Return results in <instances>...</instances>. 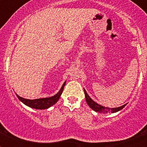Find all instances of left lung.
<instances>
[{
  "mask_svg": "<svg viewBox=\"0 0 147 147\" xmlns=\"http://www.w3.org/2000/svg\"><path fill=\"white\" fill-rule=\"evenodd\" d=\"M84 92H85V99H86L87 104L88 105V106H89L92 110H93L94 111H96V112L97 113H99L105 114V113H116L118 112V111H119V110H122V109L124 108L126 105H127V104H126V105H122V106H121V107H114V108H109V107H104V106L98 105V104L96 103V102H95L94 101H93V100L89 96V95L88 94V93H87L86 90H85V89H84Z\"/></svg>",
  "mask_w": 147,
  "mask_h": 147,
  "instance_id": "left-lung-1",
  "label": "left lung"
}]
</instances>
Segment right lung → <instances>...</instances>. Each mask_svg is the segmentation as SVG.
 <instances>
[{
	"label": "right lung",
	"mask_w": 147,
	"mask_h": 147,
	"mask_svg": "<svg viewBox=\"0 0 147 147\" xmlns=\"http://www.w3.org/2000/svg\"><path fill=\"white\" fill-rule=\"evenodd\" d=\"M66 82H65L62 85V88L59 90L57 94H55L53 96L48 97V98H36V99H27V98H24L20 97V96H18L16 93V96L20 102H23L24 105H26L28 107H31V108L37 109V110H45V109H48L50 107L53 106L54 104H56L58 102L59 97H60L61 94L62 93L64 87L65 85Z\"/></svg>",
	"instance_id": "obj_1"
}]
</instances>
